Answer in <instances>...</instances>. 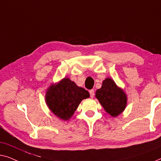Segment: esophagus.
Segmentation results:
<instances>
[{
	"label": "esophagus",
	"instance_id": "obj_1",
	"mask_svg": "<svg viewBox=\"0 0 161 161\" xmlns=\"http://www.w3.org/2000/svg\"><path fill=\"white\" fill-rule=\"evenodd\" d=\"M89 92H90V97H91V98H93V97H94V96H95V92H94V90H90V91H89Z\"/></svg>",
	"mask_w": 161,
	"mask_h": 161
}]
</instances>
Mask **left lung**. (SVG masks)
Here are the masks:
<instances>
[{
    "instance_id": "obj_1",
    "label": "left lung",
    "mask_w": 161,
    "mask_h": 161,
    "mask_svg": "<svg viewBox=\"0 0 161 161\" xmlns=\"http://www.w3.org/2000/svg\"><path fill=\"white\" fill-rule=\"evenodd\" d=\"M96 97L106 112L112 117L119 115L123 112L126 106L125 93L110 78L103 81L102 87L96 90Z\"/></svg>"
}]
</instances>
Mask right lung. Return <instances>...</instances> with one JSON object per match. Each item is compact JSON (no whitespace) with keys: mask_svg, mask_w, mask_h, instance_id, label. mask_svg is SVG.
Here are the masks:
<instances>
[{"mask_svg":"<svg viewBox=\"0 0 161 161\" xmlns=\"http://www.w3.org/2000/svg\"><path fill=\"white\" fill-rule=\"evenodd\" d=\"M90 97L88 91L78 87L74 81L64 78L47 90L46 102L56 116L68 120L76 110L83 99Z\"/></svg>","mask_w":161,"mask_h":161,"instance_id":"1","label":"right lung"}]
</instances>
